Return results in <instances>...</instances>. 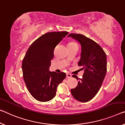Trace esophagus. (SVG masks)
<instances>
[{
  "instance_id": "1",
  "label": "esophagus",
  "mask_w": 125,
  "mask_h": 125,
  "mask_svg": "<svg viewBox=\"0 0 125 125\" xmlns=\"http://www.w3.org/2000/svg\"><path fill=\"white\" fill-rule=\"evenodd\" d=\"M71 77H72V75H71L70 74H69V73L66 74V78H71Z\"/></svg>"
}]
</instances>
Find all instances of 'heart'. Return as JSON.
Masks as SVG:
<instances>
[{
  "label": "heart",
  "instance_id": "heart-1",
  "mask_svg": "<svg viewBox=\"0 0 125 125\" xmlns=\"http://www.w3.org/2000/svg\"><path fill=\"white\" fill-rule=\"evenodd\" d=\"M76 43L75 42H70L69 43V45H76Z\"/></svg>",
  "mask_w": 125,
  "mask_h": 125
}]
</instances>
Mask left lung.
I'll return each mask as SVG.
<instances>
[{"mask_svg": "<svg viewBox=\"0 0 125 125\" xmlns=\"http://www.w3.org/2000/svg\"><path fill=\"white\" fill-rule=\"evenodd\" d=\"M70 36L81 45V58L78 65L84 69L82 78H78L75 75H73L77 80L79 79V82L70 91L75 99L86 102L97 94L104 80L107 72L106 55L98 44L85 36L70 33L68 37Z\"/></svg>", "mask_w": 125, "mask_h": 125, "instance_id": "1", "label": "left lung"}]
</instances>
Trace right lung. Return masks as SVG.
Masks as SVG:
<instances>
[{
  "mask_svg": "<svg viewBox=\"0 0 125 125\" xmlns=\"http://www.w3.org/2000/svg\"><path fill=\"white\" fill-rule=\"evenodd\" d=\"M69 32H48L34 41L23 60V77L27 89L34 99L40 102L51 100L57 87L66 77L64 72H49L54 49Z\"/></svg>",
  "mask_w": 125,
  "mask_h": 125,
  "instance_id": "right-lung-1",
  "label": "right lung"
}]
</instances>
